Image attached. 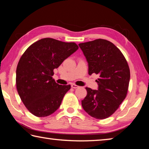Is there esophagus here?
<instances>
[{
	"mask_svg": "<svg viewBox=\"0 0 149 149\" xmlns=\"http://www.w3.org/2000/svg\"><path fill=\"white\" fill-rule=\"evenodd\" d=\"M71 86H72V88H74V89H77V88L79 87V86H77V85H75V84H72L71 85Z\"/></svg>",
	"mask_w": 149,
	"mask_h": 149,
	"instance_id": "34e87169",
	"label": "esophagus"
}]
</instances>
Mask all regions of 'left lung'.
I'll return each instance as SVG.
<instances>
[{"instance_id": "left-lung-1", "label": "left lung", "mask_w": 149, "mask_h": 149, "mask_svg": "<svg viewBox=\"0 0 149 149\" xmlns=\"http://www.w3.org/2000/svg\"><path fill=\"white\" fill-rule=\"evenodd\" d=\"M86 58L89 74L99 75L98 90L86 87L87 95L81 100L91 116L102 120L112 115L127 95L130 70L127 60L115 45L105 39L79 43Z\"/></svg>"}]
</instances>
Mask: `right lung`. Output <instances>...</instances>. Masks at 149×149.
<instances>
[{"label": "right lung", "instance_id": "add662e5", "mask_svg": "<svg viewBox=\"0 0 149 149\" xmlns=\"http://www.w3.org/2000/svg\"><path fill=\"white\" fill-rule=\"evenodd\" d=\"M78 48L75 42L44 38L30 45L22 54L16 68V88L32 114L46 117L60 107L71 85L56 84L52 78L54 70Z\"/></svg>", "mask_w": 149, "mask_h": 149}]
</instances>
